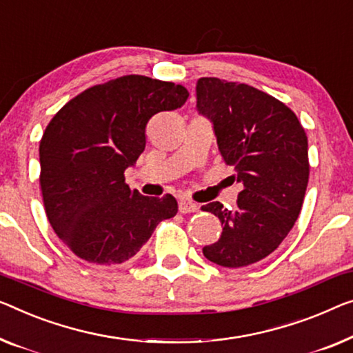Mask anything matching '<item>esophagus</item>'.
<instances>
[{"label": "esophagus", "instance_id": "esophagus-1", "mask_svg": "<svg viewBox=\"0 0 353 353\" xmlns=\"http://www.w3.org/2000/svg\"><path fill=\"white\" fill-rule=\"evenodd\" d=\"M179 210H181L182 214L194 212V210H198V204L190 201V199H187V198H182V199H179Z\"/></svg>", "mask_w": 353, "mask_h": 353}]
</instances>
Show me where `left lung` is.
Listing matches in <instances>:
<instances>
[{"instance_id": "obj_1", "label": "left lung", "mask_w": 353, "mask_h": 353, "mask_svg": "<svg viewBox=\"0 0 353 353\" xmlns=\"http://www.w3.org/2000/svg\"><path fill=\"white\" fill-rule=\"evenodd\" d=\"M196 109L212 122L220 154L244 187L233 209L219 201L201 206L223 227L203 254L225 268L249 266L277 249L301 212L307 136L290 108L247 83L201 77Z\"/></svg>"}]
</instances>
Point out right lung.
<instances>
[{
  "label": "right lung",
  "mask_w": 353,
  "mask_h": 353,
  "mask_svg": "<svg viewBox=\"0 0 353 353\" xmlns=\"http://www.w3.org/2000/svg\"><path fill=\"white\" fill-rule=\"evenodd\" d=\"M187 98V88L172 82L122 76L77 94L47 125L39 144L42 199L52 228L79 259L120 265L177 214L174 196H144L123 174L145 149L147 122Z\"/></svg>",
  "instance_id": "right-lung-1"
}]
</instances>
